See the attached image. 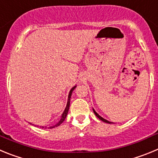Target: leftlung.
Instances as JSON below:
<instances>
[{"instance_id":"obj_1","label":"left lung","mask_w":158,"mask_h":158,"mask_svg":"<svg viewBox=\"0 0 158 158\" xmlns=\"http://www.w3.org/2000/svg\"><path fill=\"white\" fill-rule=\"evenodd\" d=\"M93 111H94V114L96 115V116L98 118H99V119H100L101 120H102V121H103V122H105V123H113V122H110V121H109V120H106V119H104L103 117H102V116H100V115H98V113H96V111L94 110V109H93Z\"/></svg>"}]
</instances>
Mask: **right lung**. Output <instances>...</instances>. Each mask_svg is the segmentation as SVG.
Returning a JSON list of instances; mask_svg holds the SVG:
<instances>
[{
    "label": "right lung",
    "instance_id": "1",
    "mask_svg": "<svg viewBox=\"0 0 158 158\" xmlns=\"http://www.w3.org/2000/svg\"><path fill=\"white\" fill-rule=\"evenodd\" d=\"M76 86H73V87H72V89H71L70 91H69V98H68V102H67V106H66V107H65V109H64V113H62L61 117H60V119L59 122H58V123H56V124L53 125V126H50V127H48V128H53V127H58L59 125H60L62 123H63L64 121L65 118H66L67 115H68V113H69V106H70V101H71L70 98H71V97H72V92H73L74 89H76ZM42 127V128H44V127ZM45 127V128H46V127Z\"/></svg>",
    "mask_w": 158,
    "mask_h": 158
}]
</instances>
